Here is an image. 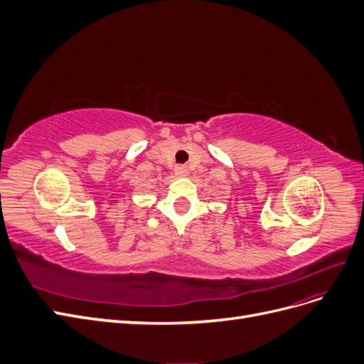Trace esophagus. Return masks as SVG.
I'll list each match as a JSON object with an SVG mask.
<instances>
[{"label":"esophagus","instance_id":"obj_1","mask_svg":"<svg viewBox=\"0 0 364 364\" xmlns=\"http://www.w3.org/2000/svg\"><path fill=\"white\" fill-rule=\"evenodd\" d=\"M174 171H176V176H186V174H188V168H186L185 165H178Z\"/></svg>","mask_w":364,"mask_h":364}]
</instances>
